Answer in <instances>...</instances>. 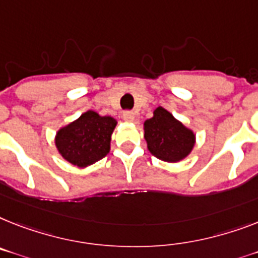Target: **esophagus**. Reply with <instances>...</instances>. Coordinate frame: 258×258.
I'll return each instance as SVG.
<instances>
[{"label":"esophagus","instance_id":"obj_1","mask_svg":"<svg viewBox=\"0 0 258 258\" xmlns=\"http://www.w3.org/2000/svg\"><path fill=\"white\" fill-rule=\"evenodd\" d=\"M134 117H136V114H134L133 112H131V110H126V112L122 113V118H124L126 122H133Z\"/></svg>","mask_w":258,"mask_h":258}]
</instances>
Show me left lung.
Returning <instances> with one entry per match:
<instances>
[{"instance_id":"obj_1","label":"left lung","mask_w":258,"mask_h":258,"mask_svg":"<svg viewBox=\"0 0 258 258\" xmlns=\"http://www.w3.org/2000/svg\"><path fill=\"white\" fill-rule=\"evenodd\" d=\"M145 140L149 152L165 162H179L190 154L195 134L162 106L154 110L152 118L144 122Z\"/></svg>"}]
</instances>
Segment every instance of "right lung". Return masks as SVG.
<instances>
[{
  "label": "right lung",
  "mask_w": 258,
  "mask_h": 258,
  "mask_svg": "<svg viewBox=\"0 0 258 258\" xmlns=\"http://www.w3.org/2000/svg\"><path fill=\"white\" fill-rule=\"evenodd\" d=\"M117 121L93 110L57 131L55 145L59 154L78 167H87L104 158L110 150V136Z\"/></svg>",
  "instance_id": "right-lung-1"
}]
</instances>
